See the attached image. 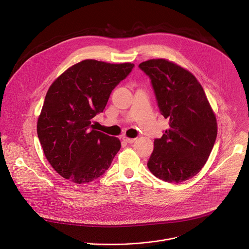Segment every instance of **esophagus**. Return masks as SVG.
I'll list each match as a JSON object with an SVG mask.
<instances>
[{
    "mask_svg": "<svg viewBox=\"0 0 249 249\" xmlns=\"http://www.w3.org/2000/svg\"><path fill=\"white\" fill-rule=\"evenodd\" d=\"M123 141L128 142V143H133V142H135L136 139H130V138H127V137H123Z\"/></svg>",
    "mask_w": 249,
    "mask_h": 249,
    "instance_id": "34e87169",
    "label": "esophagus"
}]
</instances>
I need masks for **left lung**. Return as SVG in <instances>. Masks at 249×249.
<instances>
[{
  "label": "left lung",
  "mask_w": 249,
  "mask_h": 249,
  "mask_svg": "<svg viewBox=\"0 0 249 249\" xmlns=\"http://www.w3.org/2000/svg\"><path fill=\"white\" fill-rule=\"evenodd\" d=\"M148 76L160 114L169 129L154 141L147 166L153 175L168 183L196 176L206 163L217 135L214 113L196 78L163 58L142 62Z\"/></svg>",
  "instance_id": "obj_1"
}]
</instances>
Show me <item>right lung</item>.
<instances>
[{
    "instance_id": "right-lung-1",
    "label": "right lung",
    "mask_w": 249,
    "mask_h": 249,
    "mask_svg": "<svg viewBox=\"0 0 249 249\" xmlns=\"http://www.w3.org/2000/svg\"><path fill=\"white\" fill-rule=\"evenodd\" d=\"M135 67L83 60L50 87L37 121L45 157L63 178L77 184L102 176L121 147L117 138L93 129L91 119L106 107L114 88Z\"/></svg>"
}]
</instances>
